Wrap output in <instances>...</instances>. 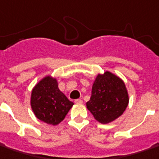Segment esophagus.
<instances>
[{"label":"esophagus","instance_id":"esophagus-1","mask_svg":"<svg viewBox=\"0 0 159 159\" xmlns=\"http://www.w3.org/2000/svg\"><path fill=\"white\" fill-rule=\"evenodd\" d=\"M75 103L76 105H82V104H83V100H82V99H75Z\"/></svg>","mask_w":159,"mask_h":159}]
</instances>
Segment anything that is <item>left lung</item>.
<instances>
[{
	"label": "left lung",
	"instance_id": "1",
	"mask_svg": "<svg viewBox=\"0 0 159 159\" xmlns=\"http://www.w3.org/2000/svg\"><path fill=\"white\" fill-rule=\"evenodd\" d=\"M129 102V92L123 80L106 71L96 76L86 107L96 120L107 124L123 114Z\"/></svg>",
	"mask_w": 159,
	"mask_h": 159
}]
</instances>
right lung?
<instances>
[{"instance_id":"1","label":"right lung","mask_w":159,"mask_h":159,"mask_svg":"<svg viewBox=\"0 0 159 159\" xmlns=\"http://www.w3.org/2000/svg\"><path fill=\"white\" fill-rule=\"evenodd\" d=\"M74 103L58 87V81L46 75L31 90L30 107L39 120L49 125H58L65 119Z\"/></svg>"}]
</instances>
